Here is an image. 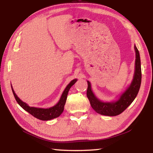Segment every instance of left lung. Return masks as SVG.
<instances>
[{
	"mask_svg": "<svg viewBox=\"0 0 153 153\" xmlns=\"http://www.w3.org/2000/svg\"><path fill=\"white\" fill-rule=\"evenodd\" d=\"M134 49L136 52V61L135 71H134L133 79L129 86L120 96L117 101L102 102L100 100L96 97L92 91L91 84L90 82L87 81V97L88 98L91 107L97 113L107 116L118 115L125 111L136 98L140 88L142 71L140 53L135 45H134Z\"/></svg>",
	"mask_w": 153,
	"mask_h": 153,
	"instance_id": "1",
	"label": "left lung"
}]
</instances>
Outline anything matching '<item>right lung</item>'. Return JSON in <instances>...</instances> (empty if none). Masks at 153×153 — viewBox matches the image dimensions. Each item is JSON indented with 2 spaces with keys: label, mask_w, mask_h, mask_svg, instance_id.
Masks as SVG:
<instances>
[{
  "label": "right lung",
  "mask_w": 153,
  "mask_h": 153,
  "mask_svg": "<svg viewBox=\"0 0 153 153\" xmlns=\"http://www.w3.org/2000/svg\"><path fill=\"white\" fill-rule=\"evenodd\" d=\"M77 82V79H73L72 81L67 85L65 89L62 94L61 97L60 98V100L58 102L57 104H56L53 107H50L48 108H36L33 107H30L29 105L26 103L23 102L20 98L17 97L15 94L13 87L11 86L12 91L13 93V95L15 97V100H17L21 107H22L25 111H26L27 112L30 113L31 115H33V117L38 119V120H42V121H48L53 120L56 117H58L59 116L61 115V114L63 113L64 110V106L65 105L67 94H68V92L70 88L73 86V85Z\"/></svg>",
  "instance_id": "add662e5"
}]
</instances>
